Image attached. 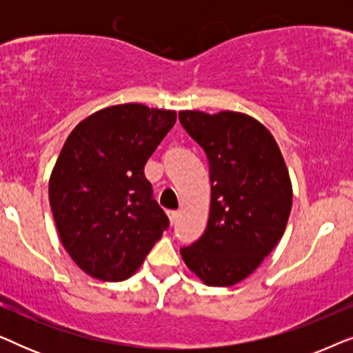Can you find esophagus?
I'll return each mask as SVG.
<instances>
[{
  "mask_svg": "<svg viewBox=\"0 0 353 353\" xmlns=\"http://www.w3.org/2000/svg\"><path fill=\"white\" fill-rule=\"evenodd\" d=\"M178 216H180V214H178L176 210H172V212H168V219H170V223H172V225L175 223V221L178 220Z\"/></svg>",
  "mask_w": 353,
  "mask_h": 353,
  "instance_id": "34e87169",
  "label": "esophagus"
}]
</instances>
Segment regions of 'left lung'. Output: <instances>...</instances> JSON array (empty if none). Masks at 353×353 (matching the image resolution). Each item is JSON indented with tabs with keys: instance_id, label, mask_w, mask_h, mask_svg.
Segmentation results:
<instances>
[{
	"instance_id": "left-lung-1",
	"label": "left lung",
	"mask_w": 353,
	"mask_h": 353,
	"mask_svg": "<svg viewBox=\"0 0 353 353\" xmlns=\"http://www.w3.org/2000/svg\"><path fill=\"white\" fill-rule=\"evenodd\" d=\"M178 117L204 149L212 181L207 228L181 248V257L207 286H233L283 238L292 207L291 178L272 133L250 115L181 110Z\"/></svg>"
}]
</instances>
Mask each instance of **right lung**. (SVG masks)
Wrapping results in <instances>:
<instances>
[{"instance_id":"1","label":"right lung","mask_w":353,"mask_h":353,"mask_svg":"<svg viewBox=\"0 0 353 353\" xmlns=\"http://www.w3.org/2000/svg\"><path fill=\"white\" fill-rule=\"evenodd\" d=\"M175 110L119 104L77 125L50 178V204L72 260L103 281L132 276L168 228L144 165Z\"/></svg>"}]
</instances>
